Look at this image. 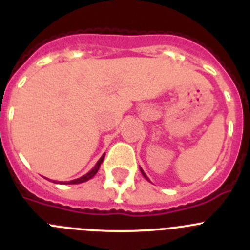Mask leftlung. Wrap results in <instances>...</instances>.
Here are the masks:
<instances>
[{"label":"left lung","instance_id":"obj_1","mask_svg":"<svg viewBox=\"0 0 250 250\" xmlns=\"http://www.w3.org/2000/svg\"><path fill=\"white\" fill-rule=\"evenodd\" d=\"M140 171H141V174H143V176H144V178H145V179H146V180H149V178H147V176H146V174H145V173H144V170L141 169V167H140ZM149 182H150V180H149Z\"/></svg>","mask_w":250,"mask_h":250}]
</instances>
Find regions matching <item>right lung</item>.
I'll return each mask as SVG.
<instances>
[{"mask_svg":"<svg viewBox=\"0 0 250 250\" xmlns=\"http://www.w3.org/2000/svg\"><path fill=\"white\" fill-rule=\"evenodd\" d=\"M104 158H105V154H104V155L101 156L100 159H99L98 163H96V164H95V167H92L91 170H90L89 173L85 174V175H83V176H81V178H77V179H75V180H71V182H67V183H63V182H61V183L59 182V183H60V184H80V183H85V182H87V180H90V179H91V178H94L95 174L98 173V170L100 169L101 164H103ZM54 183H56V182H54Z\"/></svg>","mask_w":250,"mask_h":250,"instance_id":"obj_1","label":"right lung"}]
</instances>
